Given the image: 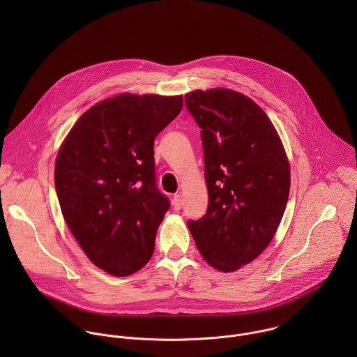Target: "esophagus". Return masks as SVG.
<instances>
[{
  "mask_svg": "<svg viewBox=\"0 0 357 357\" xmlns=\"http://www.w3.org/2000/svg\"><path fill=\"white\" fill-rule=\"evenodd\" d=\"M173 206H174L176 210H180V208H181V206H183V198H181L180 194L174 195V198H173Z\"/></svg>",
  "mask_w": 357,
  "mask_h": 357,
  "instance_id": "esophagus-1",
  "label": "esophagus"
}]
</instances>
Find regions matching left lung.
<instances>
[{
  "mask_svg": "<svg viewBox=\"0 0 357 357\" xmlns=\"http://www.w3.org/2000/svg\"><path fill=\"white\" fill-rule=\"evenodd\" d=\"M185 105L201 128L208 206L188 221L199 253L232 272L271 243L290 192V166L280 137L259 105L224 88L194 91Z\"/></svg>",
  "mask_w": 357,
  "mask_h": 357,
  "instance_id": "1",
  "label": "left lung"
}]
</instances>
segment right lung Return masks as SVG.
Returning a JSON list of instances; mask_svg holds the SVG:
<instances>
[{"mask_svg":"<svg viewBox=\"0 0 357 357\" xmlns=\"http://www.w3.org/2000/svg\"><path fill=\"white\" fill-rule=\"evenodd\" d=\"M183 96L122 93L91 107L63 142L54 188L81 249L102 271L128 276L151 258L170 207L156 187L153 140Z\"/></svg>","mask_w":357,"mask_h":357,"instance_id":"right-lung-1","label":"right lung"}]
</instances>
